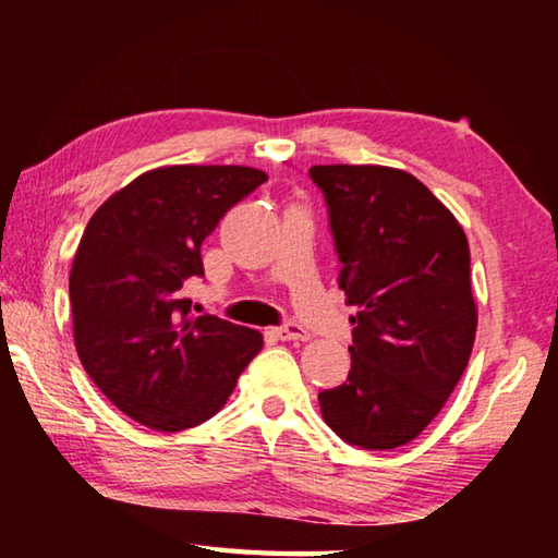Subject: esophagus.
I'll use <instances>...</instances> for the list:
<instances>
[{
  "label": "esophagus",
  "instance_id": "obj_1",
  "mask_svg": "<svg viewBox=\"0 0 558 558\" xmlns=\"http://www.w3.org/2000/svg\"><path fill=\"white\" fill-rule=\"evenodd\" d=\"M276 335L282 339V342H307V339H310V332H307V329H305V327H300V325H295V323L278 327V329H276Z\"/></svg>",
  "mask_w": 558,
  "mask_h": 558
}]
</instances>
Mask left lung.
I'll use <instances>...</instances> for the list:
<instances>
[{"label":"left lung","mask_w":558,"mask_h":558,"mask_svg":"<svg viewBox=\"0 0 558 558\" xmlns=\"http://www.w3.org/2000/svg\"><path fill=\"white\" fill-rule=\"evenodd\" d=\"M352 315L347 381L319 391L339 438L389 450L418 438L456 389L475 344L470 245L456 216L413 174L315 165Z\"/></svg>","instance_id":"8db88e82"}]
</instances>
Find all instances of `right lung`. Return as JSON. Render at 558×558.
Wrapping results in <instances>:
<instances>
[{"mask_svg": "<svg viewBox=\"0 0 558 558\" xmlns=\"http://www.w3.org/2000/svg\"><path fill=\"white\" fill-rule=\"evenodd\" d=\"M266 179L241 165L157 167L90 216L69 276L75 352L132 421L162 433L199 426L260 352L258 329L194 317L184 286L204 276L206 235Z\"/></svg>", "mask_w": 558, "mask_h": 558, "instance_id": "1", "label": "right lung"}]
</instances>
